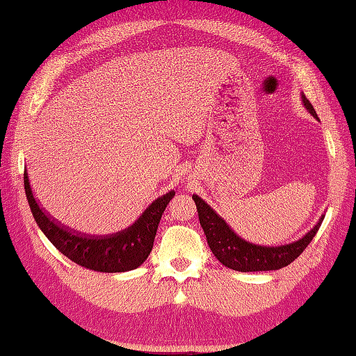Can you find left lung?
<instances>
[{
	"instance_id": "1",
	"label": "left lung",
	"mask_w": 356,
	"mask_h": 356,
	"mask_svg": "<svg viewBox=\"0 0 356 356\" xmlns=\"http://www.w3.org/2000/svg\"><path fill=\"white\" fill-rule=\"evenodd\" d=\"M302 100L305 108L310 111L314 118H318L316 111H314L313 105L310 104V100H307L305 96L302 97ZM192 198L197 204L200 223L206 234L207 243H209L213 256H216L218 261H221L225 266L241 273L273 271L290 265L291 261L296 260L300 254H302L305 248L310 245L313 237L316 236L321 223H323V218H321L319 223L314 226L310 232H307L302 238L294 241L291 245L276 248L259 246L248 243L243 238H240L237 234L226 225V221L223 218H220L198 195H193Z\"/></svg>"
}]
</instances>
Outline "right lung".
Masks as SVG:
<instances>
[{"label":"right lung","instance_id":"add662e5","mask_svg":"<svg viewBox=\"0 0 356 356\" xmlns=\"http://www.w3.org/2000/svg\"><path fill=\"white\" fill-rule=\"evenodd\" d=\"M24 191L32 216L51 243L74 264L99 273H124L143 265L152 252L159 220L169 201L175 197V192H169L153 201L129 229L108 237H86L74 234L46 217L32 195L26 172Z\"/></svg>","mask_w":356,"mask_h":356}]
</instances>
